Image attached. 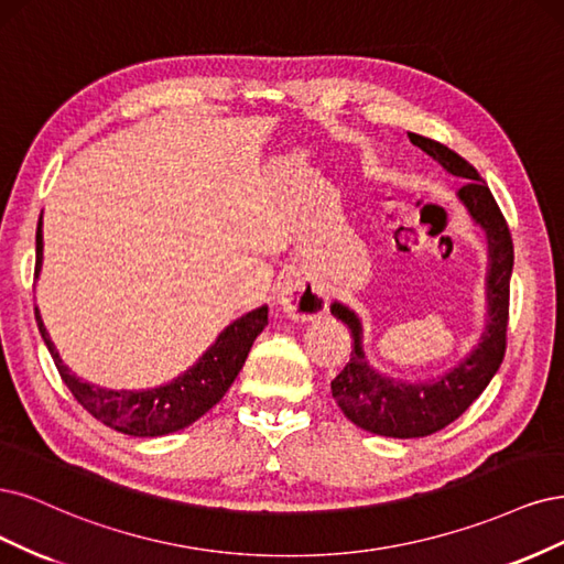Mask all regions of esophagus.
<instances>
[{"label":"esophagus","instance_id":"34e87169","mask_svg":"<svg viewBox=\"0 0 564 564\" xmlns=\"http://www.w3.org/2000/svg\"><path fill=\"white\" fill-rule=\"evenodd\" d=\"M276 300L293 321H312L328 312V300L297 271H288L276 288Z\"/></svg>","mask_w":564,"mask_h":564}]
</instances>
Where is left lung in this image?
Masks as SVG:
<instances>
[{
  "label": "left lung",
  "instance_id": "left-lung-1",
  "mask_svg": "<svg viewBox=\"0 0 564 564\" xmlns=\"http://www.w3.org/2000/svg\"><path fill=\"white\" fill-rule=\"evenodd\" d=\"M412 144L431 154L452 175L464 177L459 198L474 215V220L487 231L489 243V323L482 339L459 368L429 384H403L379 377L368 368L360 349V325L347 306L333 304V314L351 330L354 349L344 370L330 381L333 398L349 420L377 435L389 438H424L445 429L468 410V405L485 391L489 379L499 370L506 354L508 300H511L513 239L495 194L476 171V166L449 150L447 144L416 133H408Z\"/></svg>",
  "mask_w": 564,
  "mask_h": 564
}]
</instances>
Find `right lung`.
<instances>
[{
	"label": "right lung",
	"mask_w": 564,
	"mask_h": 564,
	"mask_svg": "<svg viewBox=\"0 0 564 564\" xmlns=\"http://www.w3.org/2000/svg\"><path fill=\"white\" fill-rule=\"evenodd\" d=\"M42 217L37 227V267L34 276L42 269ZM40 333L44 337L46 349L51 351L53 362L61 372L65 387L77 398V403L98 422L126 435L138 438H154L194 424L198 416H204L215 403L223 401L227 389L234 384L236 375L243 368L246 356L252 341L264 330L269 323L267 306L256 308L239 321H234L225 333L217 337L213 347L198 358L194 368L183 377L173 379L171 384L150 389V391H110L94 384H86L79 377L72 375L53 347V341L44 328L42 316L34 308Z\"/></svg>",
	"instance_id": "add662e5"
}]
</instances>
